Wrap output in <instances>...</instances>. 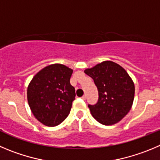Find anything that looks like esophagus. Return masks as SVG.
<instances>
[{
	"label": "esophagus",
	"instance_id": "obj_1",
	"mask_svg": "<svg viewBox=\"0 0 160 160\" xmlns=\"http://www.w3.org/2000/svg\"><path fill=\"white\" fill-rule=\"evenodd\" d=\"M81 98L82 99H85V98H86V95H83V96L81 97Z\"/></svg>",
	"mask_w": 160,
	"mask_h": 160
}]
</instances>
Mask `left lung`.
Masks as SVG:
<instances>
[{
	"instance_id": "1",
	"label": "left lung",
	"mask_w": 160,
	"mask_h": 160,
	"mask_svg": "<svg viewBox=\"0 0 160 160\" xmlns=\"http://www.w3.org/2000/svg\"><path fill=\"white\" fill-rule=\"evenodd\" d=\"M84 72L93 79L98 92L97 103L88 105L92 115L105 125L120 122L130 110L135 94L127 72L115 62L105 61Z\"/></svg>"
}]
</instances>
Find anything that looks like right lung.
<instances>
[{
	"label": "right lung",
	"instance_id": "add662e5",
	"mask_svg": "<svg viewBox=\"0 0 160 160\" xmlns=\"http://www.w3.org/2000/svg\"><path fill=\"white\" fill-rule=\"evenodd\" d=\"M72 69L53 64L40 70L30 82L28 101L35 118L46 126H56L69 114L75 88L70 84Z\"/></svg>",
	"mask_w": 160,
	"mask_h": 160
}]
</instances>
